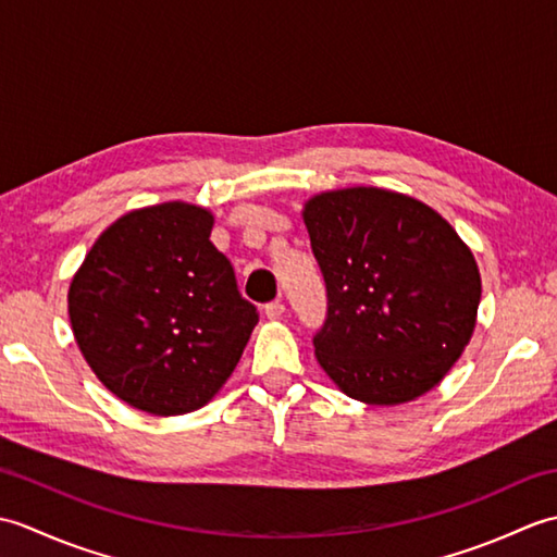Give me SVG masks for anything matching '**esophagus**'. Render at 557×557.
Listing matches in <instances>:
<instances>
[{"label":"esophagus","mask_w":557,"mask_h":557,"mask_svg":"<svg viewBox=\"0 0 557 557\" xmlns=\"http://www.w3.org/2000/svg\"><path fill=\"white\" fill-rule=\"evenodd\" d=\"M282 313H285V304H282V299L265 304V315L270 321H277V318H282Z\"/></svg>","instance_id":"esophagus-1"}]
</instances>
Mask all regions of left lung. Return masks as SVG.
Returning <instances> with one entry per match:
<instances>
[{
  "instance_id": "left-lung-1",
  "label": "left lung",
  "mask_w": 557,
  "mask_h": 557,
  "mask_svg": "<svg viewBox=\"0 0 557 557\" xmlns=\"http://www.w3.org/2000/svg\"><path fill=\"white\" fill-rule=\"evenodd\" d=\"M327 313L318 363L354 399L401 405L443 381L474 333L476 260L429 206L359 186L304 210Z\"/></svg>"
}]
</instances>
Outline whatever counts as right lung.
<instances>
[{"instance_id":"add662e5","label":"right lung","mask_w":557,"mask_h":557,"mask_svg":"<svg viewBox=\"0 0 557 557\" xmlns=\"http://www.w3.org/2000/svg\"><path fill=\"white\" fill-rule=\"evenodd\" d=\"M210 232L198 206L134 210L100 234L71 280L83 357L110 393L156 417L210 401L258 323Z\"/></svg>"}]
</instances>
